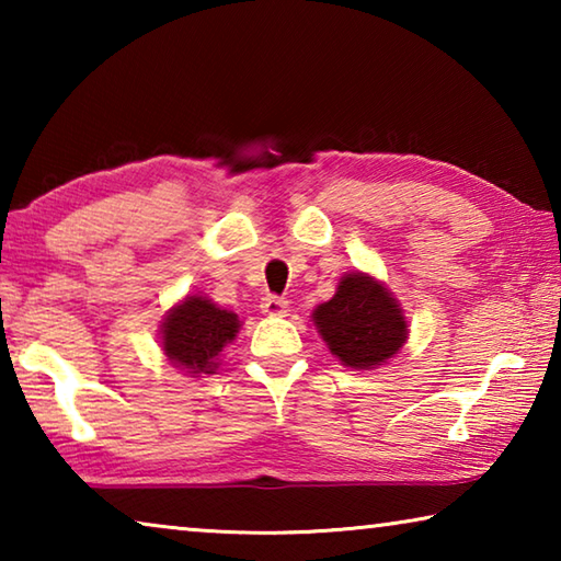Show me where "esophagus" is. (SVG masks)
<instances>
[{
  "label": "esophagus",
  "mask_w": 561,
  "mask_h": 561,
  "mask_svg": "<svg viewBox=\"0 0 561 561\" xmlns=\"http://www.w3.org/2000/svg\"><path fill=\"white\" fill-rule=\"evenodd\" d=\"M260 309H262V314H264V317H287L289 304L284 301L282 297H274V294H270V297H264V299H262Z\"/></svg>",
  "instance_id": "1"
}]
</instances>
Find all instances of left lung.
<instances>
[{"mask_svg": "<svg viewBox=\"0 0 561 561\" xmlns=\"http://www.w3.org/2000/svg\"><path fill=\"white\" fill-rule=\"evenodd\" d=\"M311 321L331 356L354 371H371L401 354L408 329L401 301L381 279L366 272H348L336 294L319 304Z\"/></svg>", "mask_w": 561, "mask_h": 561, "instance_id": "8db88e82", "label": "left lung"}]
</instances>
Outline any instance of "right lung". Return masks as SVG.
Returning <instances> with one entry per match:
<instances>
[{
	"mask_svg": "<svg viewBox=\"0 0 561 561\" xmlns=\"http://www.w3.org/2000/svg\"><path fill=\"white\" fill-rule=\"evenodd\" d=\"M242 329L240 317L217 307L203 294H187L160 321V348L165 358L185 376L215 374L222 348L230 346Z\"/></svg>",
	"mask_w": 561,
	"mask_h": 561,
	"instance_id": "add662e5",
	"label": "right lung"
}]
</instances>
